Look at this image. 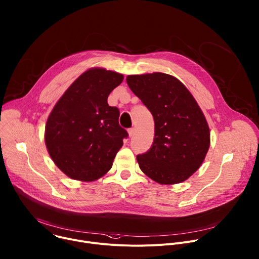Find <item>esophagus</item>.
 <instances>
[{
    "label": "esophagus",
    "mask_w": 259,
    "mask_h": 259,
    "mask_svg": "<svg viewBox=\"0 0 259 259\" xmlns=\"http://www.w3.org/2000/svg\"><path fill=\"white\" fill-rule=\"evenodd\" d=\"M128 133H129V136L132 137L135 134V128H129L128 129Z\"/></svg>",
    "instance_id": "34e87169"
}]
</instances>
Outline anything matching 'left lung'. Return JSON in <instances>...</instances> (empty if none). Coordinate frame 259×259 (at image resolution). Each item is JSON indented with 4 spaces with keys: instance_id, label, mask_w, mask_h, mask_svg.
Masks as SVG:
<instances>
[{
    "instance_id": "obj_1",
    "label": "left lung",
    "mask_w": 259,
    "mask_h": 259,
    "mask_svg": "<svg viewBox=\"0 0 259 259\" xmlns=\"http://www.w3.org/2000/svg\"><path fill=\"white\" fill-rule=\"evenodd\" d=\"M127 83L154 120L153 143L137 155L139 167L159 184L187 180L201 165L210 142L196 101L182 82L164 73L129 75Z\"/></svg>"
}]
</instances>
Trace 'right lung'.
Here are the masks:
<instances>
[{"label": "right lung", "mask_w": 259, "mask_h": 259, "mask_svg": "<svg viewBox=\"0 0 259 259\" xmlns=\"http://www.w3.org/2000/svg\"><path fill=\"white\" fill-rule=\"evenodd\" d=\"M123 75L95 68L80 75L53 109L46 125V145L68 177L95 181L113 165L128 132L119 124L120 111L108 104Z\"/></svg>", "instance_id": "add662e5"}]
</instances>
